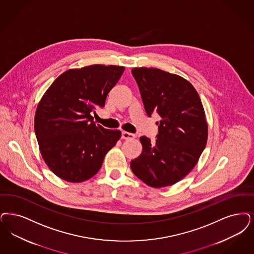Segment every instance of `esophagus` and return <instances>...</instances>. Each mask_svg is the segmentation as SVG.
Segmentation results:
<instances>
[{
    "mask_svg": "<svg viewBox=\"0 0 254 254\" xmlns=\"http://www.w3.org/2000/svg\"><path fill=\"white\" fill-rule=\"evenodd\" d=\"M122 138L125 140H132L135 138V135L129 133V132L123 131L122 132Z\"/></svg>",
    "mask_w": 254,
    "mask_h": 254,
    "instance_id": "esophagus-1",
    "label": "esophagus"
}]
</instances>
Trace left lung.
Instances as JSON below:
<instances>
[{"label":"left lung","mask_w":254,"mask_h":254,"mask_svg":"<svg viewBox=\"0 0 254 254\" xmlns=\"http://www.w3.org/2000/svg\"><path fill=\"white\" fill-rule=\"evenodd\" d=\"M146 114L157 112L162 120L155 142L140 141L142 154L132 160V172L154 188L175 184L197 163L208 138V126L199 95L182 76L155 68L131 71Z\"/></svg>","instance_id":"1"}]
</instances>
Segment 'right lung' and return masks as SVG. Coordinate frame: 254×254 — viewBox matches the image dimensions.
Returning a JSON list of instances; mask_svg holds the SVG:
<instances>
[{
	"label": "right lung",
	"mask_w": 254,
	"mask_h": 254,
	"mask_svg": "<svg viewBox=\"0 0 254 254\" xmlns=\"http://www.w3.org/2000/svg\"><path fill=\"white\" fill-rule=\"evenodd\" d=\"M124 71L113 65L71 69L53 82L41 98L35 114L36 137L44 162L62 180L91 179L120 139V130L95 125L91 112L105 107Z\"/></svg>",
	"instance_id": "obj_1"
}]
</instances>
